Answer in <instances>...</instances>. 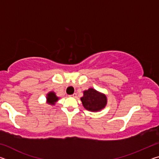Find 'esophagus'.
I'll use <instances>...</instances> for the list:
<instances>
[{"label":"esophagus","instance_id":"1","mask_svg":"<svg viewBox=\"0 0 159 159\" xmlns=\"http://www.w3.org/2000/svg\"><path fill=\"white\" fill-rule=\"evenodd\" d=\"M71 97H72V98H76V96H77V94L76 93H74L73 95H70Z\"/></svg>","mask_w":159,"mask_h":159}]
</instances>
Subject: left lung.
<instances>
[{
	"instance_id": "obj_1",
	"label": "left lung",
	"mask_w": 159,
	"mask_h": 159,
	"mask_svg": "<svg viewBox=\"0 0 159 159\" xmlns=\"http://www.w3.org/2000/svg\"><path fill=\"white\" fill-rule=\"evenodd\" d=\"M80 100L84 108L91 111H100L105 107L107 103L106 95L93 88L83 91V96Z\"/></svg>"
}]
</instances>
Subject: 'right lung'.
<instances>
[{"mask_svg":"<svg viewBox=\"0 0 159 159\" xmlns=\"http://www.w3.org/2000/svg\"><path fill=\"white\" fill-rule=\"evenodd\" d=\"M46 99H47V102L48 104L53 105V104H55L56 102L58 101L59 98L55 95V93L54 92H50L49 93H48Z\"/></svg>","mask_w":159,"mask_h":159,"instance_id":"add662e5","label":"right lung"}]
</instances>
